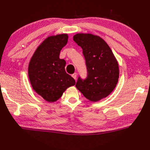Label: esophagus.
Listing matches in <instances>:
<instances>
[{"label": "esophagus", "mask_w": 150, "mask_h": 150, "mask_svg": "<svg viewBox=\"0 0 150 150\" xmlns=\"http://www.w3.org/2000/svg\"><path fill=\"white\" fill-rule=\"evenodd\" d=\"M72 76L74 79H76V78H77V73H76V72L74 73V74H72Z\"/></svg>", "instance_id": "34e87169"}]
</instances>
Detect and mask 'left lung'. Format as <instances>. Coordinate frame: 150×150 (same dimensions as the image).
Listing matches in <instances>:
<instances>
[{"instance_id": "obj_1", "label": "left lung", "mask_w": 150, "mask_h": 150, "mask_svg": "<svg viewBox=\"0 0 150 150\" xmlns=\"http://www.w3.org/2000/svg\"><path fill=\"white\" fill-rule=\"evenodd\" d=\"M74 41L83 49L86 77L78 78L76 86L90 101L96 102L108 96L119 78V65L112 50L103 40L91 34H77Z\"/></svg>"}]
</instances>
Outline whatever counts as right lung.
Masks as SVG:
<instances>
[{"mask_svg": "<svg viewBox=\"0 0 150 150\" xmlns=\"http://www.w3.org/2000/svg\"><path fill=\"white\" fill-rule=\"evenodd\" d=\"M67 34L50 36L36 50L29 64V78L33 88L48 102L61 97L74 79L65 72L66 62L59 59L62 49L68 42Z\"/></svg>", "mask_w": 150, "mask_h": 150, "instance_id": "right-lung-1", "label": "right lung"}]
</instances>
